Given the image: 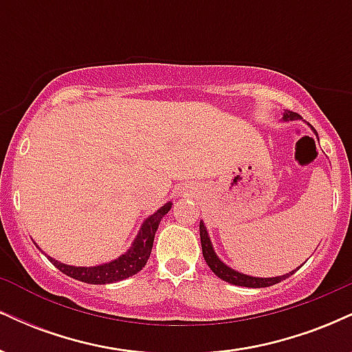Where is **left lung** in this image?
<instances>
[{
  "instance_id": "1",
  "label": "left lung",
  "mask_w": 352,
  "mask_h": 352,
  "mask_svg": "<svg viewBox=\"0 0 352 352\" xmlns=\"http://www.w3.org/2000/svg\"><path fill=\"white\" fill-rule=\"evenodd\" d=\"M294 119H300V116H298L296 112H292V111L283 112V120H294ZM314 134H316V131H314ZM200 241H201V253H204V258H205V261H207V265L210 266V270H212V272L215 273L220 280L232 283V285L246 286V288H266V286L276 285V283L286 280L289 274H293L294 272H296V270H294L293 273L283 274V276H274V278H256V276H248V274H243L240 272H235V270L230 268V266L225 265L223 261L217 256L204 221H200Z\"/></svg>"
}]
</instances>
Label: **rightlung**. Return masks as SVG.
<instances>
[{
    "mask_svg": "<svg viewBox=\"0 0 352 352\" xmlns=\"http://www.w3.org/2000/svg\"><path fill=\"white\" fill-rule=\"evenodd\" d=\"M172 208V204H165L164 207L157 210L153 215L145 218V221L140 227L139 233H137L134 243L124 254H120L116 260L109 261V263L98 265V266H71L64 265L60 261L54 260V258L47 256L51 263L63 272L67 276L74 278L82 283H89V285H109V283L122 281L125 278L132 276V274L139 273L147 263L148 256L152 253L153 238H155V232L159 228L160 220H162L165 213Z\"/></svg>",
    "mask_w": 352,
    "mask_h": 352,
    "instance_id": "add662e5",
    "label": "right lung"
}]
</instances>
